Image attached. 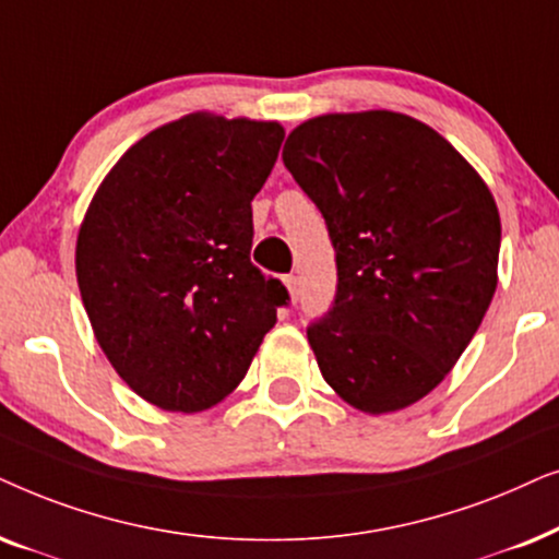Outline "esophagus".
<instances>
[{
  "label": "esophagus",
  "instance_id": "obj_1",
  "mask_svg": "<svg viewBox=\"0 0 559 559\" xmlns=\"http://www.w3.org/2000/svg\"><path fill=\"white\" fill-rule=\"evenodd\" d=\"M284 286L288 296H292V301H296V296H299V278L296 275H284Z\"/></svg>",
  "mask_w": 559,
  "mask_h": 559
}]
</instances>
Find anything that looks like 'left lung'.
Here are the masks:
<instances>
[{
  "instance_id": "1",
  "label": "left lung",
  "mask_w": 559,
  "mask_h": 559,
  "mask_svg": "<svg viewBox=\"0 0 559 559\" xmlns=\"http://www.w3.org/2000/svg\"><path fill=\"white\" fill-rule=\"evenodd\" d=\"M284 163L337 252L334 307L307 330L324 381L370 416L416 404L455 368L496 294L493 193L440 132L391 109L311 117Z\"/></svg>"
}]
</instances>
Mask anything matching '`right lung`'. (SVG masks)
Segmentation results:
<instances>
[{
  "label": "right lung",
  "mask_w": 559,
  "mask_h": 559,
  "mask_svg": "<svg viewBox=\"0 0 559 559\" xmlns=\"http://www.w3.org/2000/svg\"><path fill=\"white\" fill-rule=\"evenodd\" d=\"M284 128L191 111L124 151L88 202L76 281L117 376L163 412L217 406L288 294L250 263L252 206Z\"/></svg>",
  "instance_id": "1"
}]
</instances>
